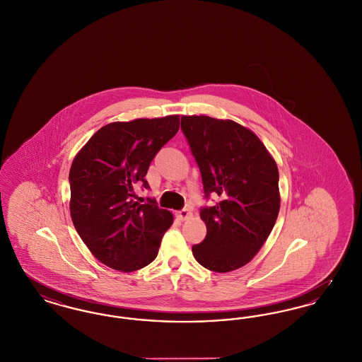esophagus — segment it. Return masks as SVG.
<instances>
[{
	"label": "esophagus",
	"mask_w": 362,
	"mask_h": 362,
	"mask_svg": "<svg viewBox=\"0 0 362 362\" xmlns=\"http://www.w3.org/2000/svg\"><path fill=\"white\" fill-rule=\"evenodd\" d=\"M177 216H179V218L182 221H186V220H189V217H191V210L189 209H183V210H180L177 213Z\"/></svg>",
	"instance_id": "obj_1"
}]
</instances>
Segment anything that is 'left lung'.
Here are the masks:
<instances>
[{
    "instance_id": "left-lung-1",
    "label": "left lung",
    "mask_w": 362,
    "mask_h": 362,
    "mask_svg": "<svg viewBox=\"0 0 362 362\" xmlns=\"http://www.w3.org/2000/svg\"><path fill=\"white\" fill-rule=\"evenodd\" d=\"M182 130L206 194L221 199L201 209L206 238L192 245L199 264L216 273L240 269L258 254L276 224L279 189L276 160L254 132L230 119L183 115Z\"/></svg>"
}]
</instances>
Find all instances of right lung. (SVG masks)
I'll return each mask as SVG.
<instances>
[{"label": "right lung", "mask_w": 362, "mask_h": 362, "mask_svg": "<svg viewBox=\"0 0 362 362\" xmlns=\"http://www.w3.org/2000/svg\"><path fill=\"white\" fill-rule=\"evenodd\" d=\"M179 115L112 122L99 129L70 167V216L92 255L123 273L155 260L170 210L155 199L141 205L134 185L149 187L145 175L156 153L177 133Z\"/></svg>", "instance_id": "1"}]
</instances>
